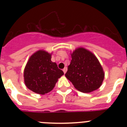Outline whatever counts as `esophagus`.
Here are the masks:
<instances>
[{
    "label": "esophagus",
    "mask_w": 127,
    "mask_h": 127,
    "mask_svg": "<svg viewBox=\"0 0 127 127\" xmlns=\"http://www.w3.org/2000/svg\"><path fill=\"white\" fill-rule=\"evenodd\" d=\"M67 67H65L64 69H63V71H64V74L66 73V72H67Z\"/></svg>",
    "instance_id": "1"
}]
</instances>
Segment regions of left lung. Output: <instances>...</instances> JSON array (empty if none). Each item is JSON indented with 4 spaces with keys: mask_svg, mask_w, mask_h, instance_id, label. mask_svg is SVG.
Returning a JSON list of instances; mask_svg holds the SVG:
<instances>
[{
    "mask_svg": "<svg viewBox=\"0 0 127 127\" xmlns=\"http://www.w3.org/2000/svg\"><path fill=\"white\" fill-rule=\"evenodd\" d=\"M70 55L72 60L65 77L81 92L90 93L98 89L105 73L96 56L82 47L76 48Z\"/></svg>",
    "mask_w": 127,
    "mask_h": 127,
    "instance_id": "8db88e82",
    "label": "left lung"
}]
</instances>
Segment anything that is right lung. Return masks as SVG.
<instances>
[{"label": "right lung", "instance_id": "1", "mask_svg": "<svg viewBox=\"0 0 127 127\" xmlns=\"http://www.w3.org/2000/svg\"><path fill=\"white\" fill-rule=\"evenodd\" d=\"M52 53L43 50L37 51L30 56L24 69V82L33 92L44 95L51 92L58 79L64 74L51 60Z\"/></svg>", "mask_w": 127, "mask_h": 127}]
</instances>
